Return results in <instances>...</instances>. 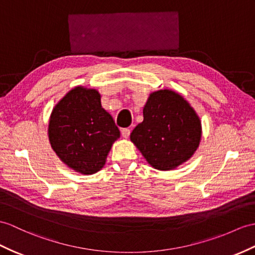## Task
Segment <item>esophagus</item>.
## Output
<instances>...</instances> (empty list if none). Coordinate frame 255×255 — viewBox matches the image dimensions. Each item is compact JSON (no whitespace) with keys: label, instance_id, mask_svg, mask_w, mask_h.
<instances>
[{"label":"esophagus","instance_id":"obj_1","mask_svg":"<svg viewBox=\"0 0 255 255\" xmlns=\"http://www.w3.org/2000/svg\"><path fill=\"white\" fill-rule=\"evenodd\" d=\"M121 134L124 138H128L129 136V129L128 128H122L121 129Z\"/></svg>","mask_w":255,"mask_h":255}]
</instances>
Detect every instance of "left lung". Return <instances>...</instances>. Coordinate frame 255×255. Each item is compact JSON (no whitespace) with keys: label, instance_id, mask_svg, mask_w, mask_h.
I'll return each instance as SVG.
<instances>
[{"label":"left lung","instance_id":"8db88e82","mask_svg":"<svg viewBox=\"0 0 255 255\" xmlns=\"http://www.w3.org/2000/svg\"><path fill=\"white\" fill-rule=\"evenodd\" d=\"M142 116L129 138L153 169L174 170L194 156L201 141V121L181 94L169 89L150 93Z\"/></svg>","mask_w":255,"mask_h":255}]
</instances>
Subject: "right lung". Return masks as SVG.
<instances>
[{"instance_id": "add662e5", "label": "right lung", "mask_w": 255, "mask_h": 255, "mask_svg": "<svg viewBox=\"0 0 255 255\" xmlns=\"http://www.w3.org/2000/svg\"><path fill=\"white\" fill-rule=\"evenodd\" d=\"M95 89L78 85L55 105L48 121V140L67 167L83 175L102 170L120 131L102 106Z\"/></svg>"}]
</instances>
